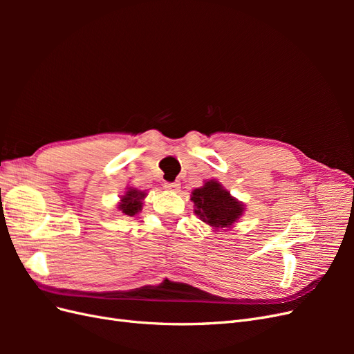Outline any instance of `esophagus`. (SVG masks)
<instances>
[{
  "instance_id": "obj_1",
  "label": "esophagus",
  "mask_w": 354,
  "mask_h": 354,
  "mask_svg": "<svg viewBox=\"0 0 354 354\" xmlns=\"http://www.w3.org/2000/svg\"><path fill=\"white\" fill-rule=\"evenodd\" d=\"M165 189H168V190H178L180 189V183H178V181H174V183H165Z\"/></svg>"
}]
</instances>
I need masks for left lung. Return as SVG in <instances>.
<instances>
[{"label":"left lung","instance_id":"1","mask_svg":"<svg viewBox=\"0 0 354 354\" xmlns=\"http://www.w3.org/2000/svg\"><path fill=\"white\" fill-rule=\"evenodd\" d=\"M195 214L214 229H229L243 214V203L234 199L218 181H205L202 187L192 192Z\"/></svg>","mask_w":354,"mask_h":354}]
</instances>
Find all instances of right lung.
Instances as JSON below:
<instances>
[{
  "label": "right lung",
  "mask_w": 354,
  "mask_h": 354,
  "mask_svg": "<svg viewBox=\"0 0 354 354\" xmlns=\"http://www.w3.org/2000/svg\"><path fill=\"white\" fill-rule=\"evenodd\" d=\"M145 198H146L145 192L130 187L125 192V195L121 196V202L120 205H118V209L122 211L125 216L133 217L138 211H142V203Z\"/></svg>",
  "instance_id": "add662e5"
}]
</instances>
